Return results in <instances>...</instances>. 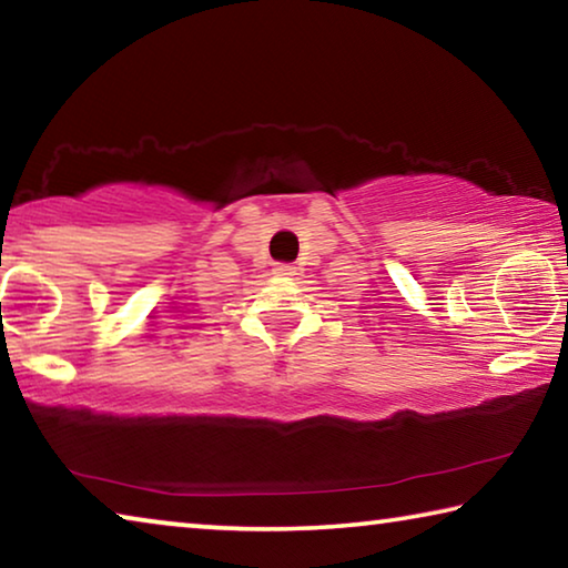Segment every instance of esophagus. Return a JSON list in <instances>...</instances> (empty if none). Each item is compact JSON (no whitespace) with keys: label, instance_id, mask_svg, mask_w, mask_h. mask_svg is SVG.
Segmentation results:
<instances>
[{"label":"esophagus","instance_id":"esophagus-1","mask_svg":"<svg viewBox=\"0 0 568 568\" xmlns=\"http://www.w3.org/2000/svg\"><path fill=\"white\" fill-rule=\"evenodd\" d=\"M293 271L295 267L291 263H275V267H273L275 275H293Z\"/></svg>","mask_w":568,"mask_h":568}]
</instances>
